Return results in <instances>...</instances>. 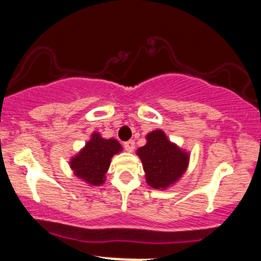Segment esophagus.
<instances>
[{"mask_svg": "<svg viewBox=\"0 0 261 261\" xmlns=\"http://www.w3.org/2000/svg\"><path fill=\"white\" fill-rule=\"evenodd\" d=\"M124 147L127 152H133L135 149V141L130 140V141H126V142H124Z\"/></svg>", "mask_w": 261, "mask_h": 261, "instance_id": "esophagus-1", "label": "esophagus"}]
</instances>
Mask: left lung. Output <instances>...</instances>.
I'll use <instances>...</instances> for the list:
<instances>
[{"instance_id":"8db88e82","label":"left lung","mask_w":261,"mask_h":261,"mask_svg":"<svg viewBox=\"0 0 261 261\" xmlns=\"http://www.w3.org/2000/svg\"><path fill=\"white\" fill-rule=\"evenodd\" d=\"M147 143L137 149L149 187L166 189L174 184L188 168L189 154L172 143L162 130L146 136Z\"/></svg>"}]
</instances>
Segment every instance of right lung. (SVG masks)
Here are the masks:
<instances>
[{"instance_id":"obj_1","label":"right lung","mask_w":261,"mask_h":261,"mask_svg":"<svg viewBox=\"0 0 261 261\" xmlns=\"http://www.w3.org/2000/svg\"><path fill=\"white\" fill-rule=\"evenodd\" d=\"M122 149L116 140H106L98 133L92 134L86 146L71 158L70 167L74 175L89 185H100L106 180V173L110 166L113 155Z\"/></svg>"}]
</instances>
